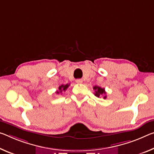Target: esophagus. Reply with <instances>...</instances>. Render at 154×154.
<instances>
[{
	"instance_id": "obj_1",
	"label": "esophagus",
	"mask_w": 154,
	"mask_h": 154,
	"mask_svg": "<svg viewBox=\"0 0 154 154\" xmlns=\"http://www.w3.org/2000/svg\"><path fill=\"white\" fill-rule=\"evenodd\" d=\"M76 83H77V84H82V83L83 82V81L82 79H76Z\"/></svg>"
}]
</instances>
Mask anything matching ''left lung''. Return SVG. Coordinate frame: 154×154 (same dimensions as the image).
<instances>
[{"instance_id":"obj_1","label":"left lung","mask_w":154,"mask_h":154,"mask_svg":"<svg viewBox=\"0 0 154 154\" xmlns=\"http://www.w3.org/2000/svg\"><path fill=\"white\" fill-rule=\"evenodd\" d=\"M93 89L95 90L94 95L97 97H100L104 95L103 99H106V92L105 91V88H102L99 86H95L93 87Z\"/></svg>"}]
</instances>
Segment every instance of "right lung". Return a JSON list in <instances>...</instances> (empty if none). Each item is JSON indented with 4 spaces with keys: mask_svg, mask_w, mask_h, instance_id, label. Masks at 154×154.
<instances>
[{
    "mask_svg": "<svg viewBox=\"0 0 154 154\" xmlns=\"http://www.w3.org/2000/svg\"><path fill=\"white\" fill-rule=\"evenodd\" d=\"M70 86V84H66V85H61V86L58 88V89L59 90H57V91H56V93L57 94H60V93H62V91H66V90L68 86Z\"/></svg>",
    "mask_w": 154,
    "mask_h": 154,
    "instance_id": "obj_1",
    "label": "right lung"
}]
</instances>
